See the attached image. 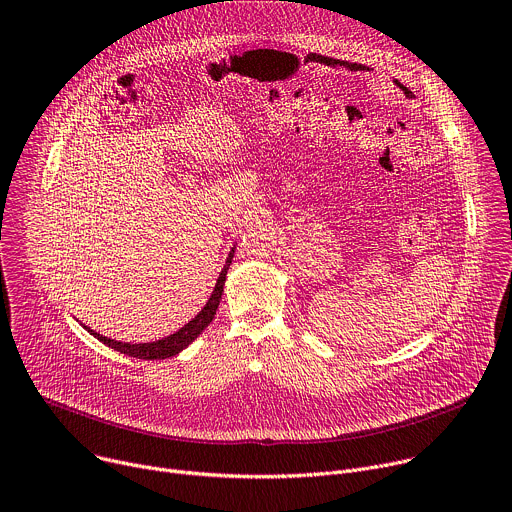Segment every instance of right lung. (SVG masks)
Returning <instances> with one entry per match:
<instances>
[{"mask_svg": "<svg viewBox=\"0 0 512 512\" xmlns=\"http://www.w3.org/2000/svg\"><path fill=\"white\" fill-rule=\"evenodd\" d=\"M234 250L236 246L230 250L228 258H226V264L216 280V286H214V292L212 296L208 298L206 306L187 323L183 325L179 331H175L173 335H167L159 341H151V343H123V341H115V339H109V337H102L100 333L84 327L94 339H98L100 343H105L107 347L119 351V353H125L129 357H137V359H167V357H173L177 353H181L185 347H189L203 331H206V327L214 321L216 317V311L220 306V300H222V292H224V284H226V274H228V268L232 264V258H234Z\"/></svg>", "mask_w": 512, "mask_h": 512, "instance_id": "right-lung-1", "label": "right lung"}]
</instances>
